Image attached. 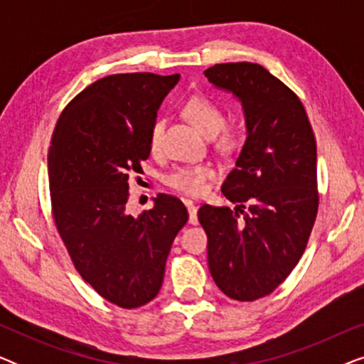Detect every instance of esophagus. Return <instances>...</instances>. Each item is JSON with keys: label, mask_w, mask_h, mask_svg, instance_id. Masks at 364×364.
Masks as SVG:
<instances>
[{"label": "esophagus", "mask_w": 364, "mask_h": 364, "mask_svg": "<svg viewBox=\"0 0 364 364\" xmlns=\"http://www.w3.org/2000/svg\"><path fill=\"white\" fill-rule=\"evenodd\" d=\"M186 205H187V210H188V222L192 223V225H197V207L193 205L192 200H186Z\"/></svg>", "instance_id": "1"}]
</instances>
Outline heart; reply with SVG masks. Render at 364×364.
<instances>
[{
    "mask_svg": "<svg viewBox=\"0 0 364 364\" xmlns=\"http://www.w3.org/2000/svg\"><path fill=\"white\" fill-rule=\"evenodd\" d=\"M183 116L200 131L203 136L212 137L213 147L222 156H232L242 147V136L235 129L225 127V111L205 96H192L182 107ZM164 121L161 117L152 122L149 129L147 144L152 152H159L162 147ZM213 167L210 164H187L177 166L164 173L162 181L166 186L187 196H198L205 191L207 181L213 177Z\"/></svg>",
    "mask_w": 364,
    "mask_h": 364,
    "instance_id": "b5f03b06",
    "label": "heart"
}]
</instances>
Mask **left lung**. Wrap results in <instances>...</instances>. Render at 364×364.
I'll return each mask as SVG.
<instances>
[{"label":"left lung","instance_id":"1","mask_svg":"<svg viewBox=\"0 0 364 364\" xmlns=\"http://www.w3.org/2000/svg\"><path fill=\"white\" fill-rule=\"evenodd\" d=\"M242 101L247 141L222 193L237 207L203 205L208 270L237 301L263 298L287 280L305 252L318 213L316 141L300 97L255 63L203 71Z\"/></svg>","mask_w":364,"mask_h":364}]
</instances>
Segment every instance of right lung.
<instances>
[{"label": "right lung", "mask_w": 364, "mask_h": 364, "mask_svg": "<svg viewBox=\"0 0 364 364\" xmlns=\"http://www.w3.org/2000/svg\"><path fill=\"white\" fill-rule=\"evenodd\" d=\"M178 79L127 73L92 82L64 107L48 152L51 212L73 265L126 310L157 296L173 238L188 220L168 193L139 217L127 212L129 177L142 172L149 129Z\"/></svg>", "instance_id": "obj_1"}]
</instances>
